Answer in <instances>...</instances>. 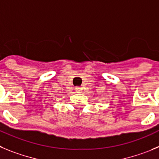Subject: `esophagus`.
<instances>
[{"mask_svg": "<svg viewBox=\"0 0 159 159\" xmlns=\"http://www.w3.org/2000/svg\"><path fill=\"white\" fill-rule=\"evenodd\" d=\"M75 89H76L77 93L82 92V88H81V87H75Z\"/></svg>", "mask_w": 159, "mask_h": 159, "instance_id": "1", "label": "esophagus"}]
</instances>
